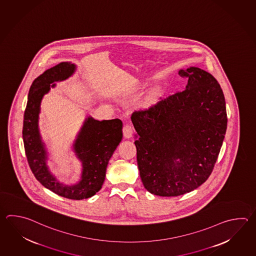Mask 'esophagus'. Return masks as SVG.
I'll return each mask as SVG.
<instances>
[{
  "mask_svg": "<svg viewBox=\"0 0 256 256\" xmlns=\"http://www.w3.org/2000/svg\"><path fill=\"white\" fill-rule=\"evenodd\" d=\"M133 131H134V128H133V126L130 124H126L123 126V135H124L126 138H131L132 134H133Z\"/></svg>",
  "mask_w": 256,
  "mask_h": 256,
  "instance_id": "1",
  "label": "esophagus"
}]
</instances>
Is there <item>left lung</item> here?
<instances>
[{"mask_svg":"<svg viewBox=\"0 0 256 256\" xmlns=\"http://www.w3.org/2000/svg\"><path fill=\"white\" fill-rule=\"evenodd\" d=\"M186 89L136 110V162L146 190L162 197L190 192L212 172L227 128L224 94L198 68L180 70Z\"/></svg>","mask_w":256,"mask_h":256,"instance_id":"1","label":"left lung"}]
</instances>
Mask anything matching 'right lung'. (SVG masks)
<instances>
[{
    "label": "right lung",
    "instance_id": "right-lung-1",
    "mask_svg": "<svg viewBox=\"0 0 256 256\" xmlns=\"http://www.w3.org/2000/svg\"><path fill=\"white\" fill-rule=\"evenodd\" d=\"M74 71L73 64H58L46 70L32 84L24 116L22 138L27 162L37 180L52 192L70 200L92 197L102 188L110 158L122 140V121L94 120L88 118L74 143V150L83 164L80 182L66 186L58 182L47 168L46 152L38 130V116L44 94L54 88L56 81L69 78Z\"/></svg>",
    "mask_w": 256,
    "mask_h": 256
}]
</instances>
